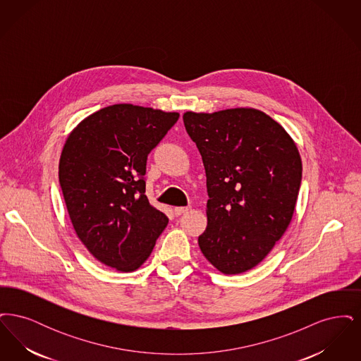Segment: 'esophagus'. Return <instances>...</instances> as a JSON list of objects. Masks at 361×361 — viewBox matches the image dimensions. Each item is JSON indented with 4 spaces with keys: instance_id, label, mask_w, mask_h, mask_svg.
<instances>
[{
    "instance_id": "34e87169",
    "label": "esophagus",
    "mask_w": 361,
    "mask_h": 361,
    "mask_svg": "<svg viewBox=\"0 0 361 361\" xmlns=\"http://www.w3.org/2000/svg\"><path fill=\"white\" fill-rule=\"evenodd\" d=\"M189 208H190V207H176V208H174V215H176V216H180V215H183L184 212H187Z\"/></svg>"
}]
</instances>
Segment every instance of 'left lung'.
Instances as JSON below:
<instances>
[{
  "label": "left lung",
  "instance_id": "1",
  "mask_svg": "<svg viewBox=\"0 0 361 361\" xmlns=\"http://www.w3.org/2000/svg\"><path fill=\"white\" fill-rule=\"evenodd\" d=\"M183 121L206 169L200 250L224 275L243 274L267 257L291 222L302 181L298 147L253 108L187 112Z\"/></svg>",
  "mask_w": 361,
  "mask_h": 361
}]
</instances>
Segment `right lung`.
Instances as JSON below:
<instances>
[{"label":"right lung","instance_id":"add662e5","mask_svg":"<svg viewBox=\"0 0 361 361\" xmlns=\"http://www.w3.org/2000/svg\"><path fill=\"white\" fill-rule=\"evenodd\" d=\"M178 116L133 104L109 105L81 121L63 146L59 184L71 224L106 267L135 271L168 226V216L145 195V174L147 155Z\"/></svg>","mask_w":361,"mask_h":361}]
</instances>
